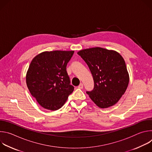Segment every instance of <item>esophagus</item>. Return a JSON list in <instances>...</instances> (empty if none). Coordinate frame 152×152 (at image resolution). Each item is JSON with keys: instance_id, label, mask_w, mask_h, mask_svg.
<instances>
[{"instance_id": "obj_1", "label": "esophagus", "mask_w": 152, "mask_h": 152, "mask_svg": "<svg viewBox=\"0 0 152 152\" xmlns=\"http://www.w3.org/2000/svg\"><path fill=\"white\" fill-rule=\"evenodd\" d=\"M83 88V85L82 83H80V85L78 86V88L79 89H82Z\"/></svg>"}]
</instances>
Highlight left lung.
Returning a JSON list of instances; mask_svg holds the SVG:
<instances>
[{"label": "left lung", "mask_w": 152, "mask_h": 152, "mask_svg": "<svg viewBox=\"0 0 152 152\" xmlns=\"http://www.w3.org/2000/svg\"><path fill=\"white\" fill-rule=\"evenodd\" d=\"M77 54L88 65L94 80V88L86 93L100 108L117 103L129 82L123 57L117 52L101 48L83 49Z\"/></svg>", "instance_id": "obj_1"}]
</instances>
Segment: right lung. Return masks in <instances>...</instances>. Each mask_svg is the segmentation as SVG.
<instances>
[{
    "label": "right lung",
    "mask_w": 152,
    "mask_h": 152,
    "mask_svg": "<svg viewBox=\"0 0 152 152\" xmlns=\"http://www.w3.org/2000/svg\"><path fill=\"white\" fill-rule=\"evenodd\" d=\"M74 51L44 52L31 61L26 80L31 95L46 110L61 108L74 90L66 70Z\"/></svg>",
    "instance_id": "right-lung-1"
}]
</instances>
